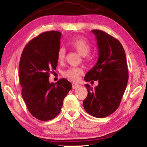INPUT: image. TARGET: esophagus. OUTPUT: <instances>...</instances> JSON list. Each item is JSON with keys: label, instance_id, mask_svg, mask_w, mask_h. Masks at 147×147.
I'll list each match as a JSON object with an SVG mask.
<instances>
[{"label": "esophagus", "instance_id": "34e87169", "mask_svg": "<svg viewBox=\"0 0 147 147\" xmlns=\"http://www.w3.org/2000/svg\"><path fill=\"white\" fill-rule=\"evenodd\" d=\"M72 86H73V89H76V88H79L80 86L79 84H76V83H72Z\"/></svg>", "mask_w": 147, "mask_h": 147}]
</instances>
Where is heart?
<instances>
[{
  "label": "heart",
  "mask_w": 147,
  "mask_h": 147,
  "mask_svg": "<svg viewBox=\"0 0 147 147\" xmlns=\"http://www.w3.org/2000/svg\"><path fill=\"white\" fill-rule=\"evenodd\" d=\"M69 45L76 51L80 55L85 56L88 55L91 50V45L84 38H78L71 40ZM65 49L60 47L57 52V59L59 62H62L65 58ZM83 73L82 69L80 67H69L64 72V76L72 80H77L79 76Z\"/></svg>",
  "instance_id": "heart-1"
}]
</instances>
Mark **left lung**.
Listing matches in <instances>:
<instances>
[{"instance_id":"1","label":"left lung","mask_w":147,"mask_h":147,"mask_svg":"<svg viewBox=\"0 0 147 147\" xmlns=\"http://www.w3.org/2000/svg\"><path fill=\"white\" fill-rule=\"evenodd\" d=\"M91 32L96 37L98 58L84 80H98V85L93 89L86 84L88 93L83 105L89 115L104 118L119 106L128 83V67L125 52L117 39L99 30Z\"/></svg>"}]
</instances>
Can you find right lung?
Segmentation results:
<instances>
[{"mask_svg":"<svg viewBox=\"0 0 147 147\" xmlns=\"http://www.w3.org/2000/svg\"><path fill=\"white\" fill-rule=\"evenodd\" d=\"M61 32H45L32 39L24 47L19 62L21 94L32 115L40 121L51 120L60 112L63 99L72 89L67 80L49 82L58 65Z\"/></svg>","mask_w":147,"mask_h":147,"instance_id":"obj_1","label":"right lung"}]
</instances>
